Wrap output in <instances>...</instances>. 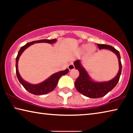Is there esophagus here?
Here are the masks:
<instances>
[{
	"instance_id": "1",
	"label": "esophagus",
	"mask_w": 133,
	"mask_h": 133,
	"mask_svg": "<svg viewBox=\"0 0 133 133\" xmlns=\"http://www.w3.org/2000/svg\"><path fill=\"white\" fill-rule=\"evenodd\" d=\"M68 69L69 70H73L74 69H75V66H74L73 64V63L70 64L68 66Z\"/></svg>"
}]
</instances>
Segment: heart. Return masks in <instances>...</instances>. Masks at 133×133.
<instances>
[{
	"label": "heart",
	"mask_w": 133,
	"mask_h": 133,
	"mask_svg": "<svg viewBox=\"0 0 133 133\" xmlns=\"http://www.w3.org/2000/svg\"><path fill=\"white\" fill-rule=\"evenodd\" d=\"M80 51L81 52H85L86 51L88 55H91L92 53H93L94 51H96V46L94 44H83L80 47Z\"/></svg>",
	"instance_id": "heart-1"
}]
</instances>
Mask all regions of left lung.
I'll return each mask as SVG.
<instances>
[{
	"instance_id": "1",
	"label": "left lung",
	"mask_w": 133,
	"mask_h": 133,
	"mask_svg": "<svg viewBox=\"0 0 133 133\" xmlns=\"http://www.w3.org/2000/svg\"><path fill=\"white\" fill-rule=\"evenodd\" d=\"M99 49H107L113 52L118 57L119 70L116 76L112 79L107 82H98L91 79L86 70L82 64L81 60H77L74 62L76 69L79 71V76L75 82V87L77 90L89 98H100L105 95L114 89L117 84L121 73L122 65L121 63V57L118 50L111 46L107 44H97Z\"/></svg>"
}]
</instances>
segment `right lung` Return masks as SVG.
Here are the masks:
<instances>
[{
    "label": "right lung",
    "mask_w": 133,
    "mask_h": 133,
    "mask_svg": "<svg viewBox=\"0 0 133 133\" xmlns=\"http://www.w3.org/2000/svg\"><path fill=\"white\" fill-rule=\"evenodd\" d=\"M56 41H57V39H55L53 40L43 39L37 40V41L31 42L30 43H27L26 44L24 45V46H22L21 49L19 50V52H18L16 59V75L18 80H19V82L21 83V84L23 85L24 88L27 91H28L29 93L35 94V95H43V94L50 93V92L52 91L53 90L56 88L59 78L61 77L62 76L65 75L68 73L69 69H66L65 70L60 71L58 72H57V73H54L53 75L50 76L48 79L44 80V82L39 83V84H33L26 82V81H24L23 78H22L21 75H20L19 70H18L17 64L20 56H21L23 51L25 50L27 48H29V46L35 43H48L49 44H53L56 43Z\"/></svg>",
    "instance_id": "obj_1"
}]
</instances>
